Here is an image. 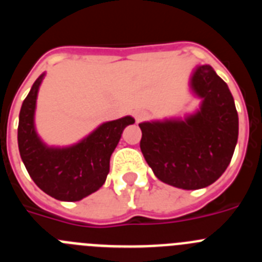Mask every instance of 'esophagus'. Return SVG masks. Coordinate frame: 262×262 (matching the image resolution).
Segmentation results:
<instances>
[{
  "label": "esophagus",
  "instance_id": "esophagus-1",
  "mask_svg": "<svg viewBox=\"0 0 262 262\" xmlns=\"http://www.w3.org/2000/svg\"><path fill=\"white\" fill-rule=\"evenodd\" d=\"M134 117H135L136 122H140V120H143L145 117H147V113H145V111H143V110H138V111H135Z\"/></svg>",
  "mask_w": 262,
  "mask_h": 262
}]
</instances>
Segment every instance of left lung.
Segmentation results:
<instances>
[{
  "instance_id": "1",
  "label": "left lung",
  "mask_w": 262,
  "mask_h": 262,
  "mask_svg": "<svg viewBox=\"0 0 262 262\" xmlns=\"http://www.w3.org/2000/svg\"><path fill=\"white\" fill-rule=\"evenodd\" d=\"M189 88L200 107L184 118L139 123L140 149L160 181L196 190L214 184L230 165L239 117L228 85L211 66H196Z\"/></svg>"
}]
</instances>
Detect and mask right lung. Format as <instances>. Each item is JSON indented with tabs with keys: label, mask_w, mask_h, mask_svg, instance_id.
Segmentation results:
<instances>
[{
	"label": "right lung",
	"mask_w": 262,
	"mask_h": 262,
	"mask_svg": "<svg viewBox=\"0 0 262 262\" xmlns=\"http://www.w3.org/2000/svg\"><path fill=\"white\" fill-rule=\"evenodd\" d=\"M46 73L32 84L19 113L18 148L32 181L55 200L76 202L97 191L106 181L110 157L123 129L135 123L129 115L103 122L80 142L67 147L48 145L36 133L35 110Z\"/></svg>",
	"instance_id": "add662e5"
}]
</instances>
